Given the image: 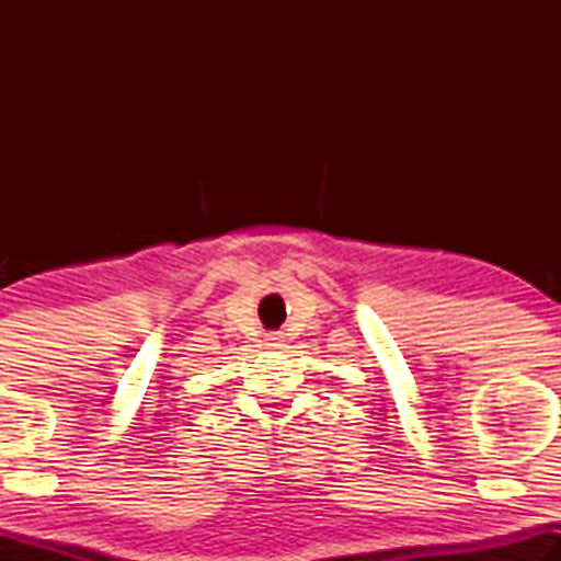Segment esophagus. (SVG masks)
I'll use <instances>...</instances> for the list:
<instances>
[{"mask_svg":"<svg viewBox=\"0 0 561 561\" xmlns=\"http://www.w3.org/2000/svg\"><path fill=\"white\" fill-rule=\"evenodd\" d=\"M267 346H270V348L282 346V336H279V334H270V336H267Z\"/></svg>","mask_w":561,"mask_h":561,"instance_id":"esophagus-1","label":"esophagus"}]
</instances>
